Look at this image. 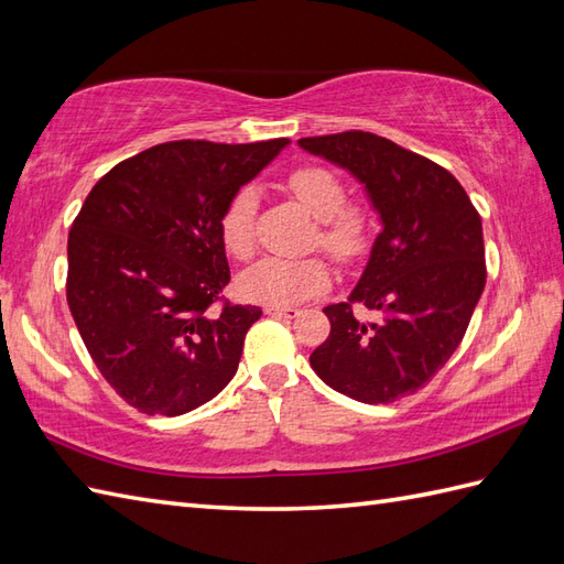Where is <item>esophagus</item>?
Here are the masks:
<instances>
[{
  "label": "esophagus",
  "mask_w": 564,
  "mask_h": 564,
  "mask_svg": "<svg viewBox=\"0 0 564 564\" xmlns=\"http://www.w3.org/2000/svg\"><path fill=\"white\" fill-rule=\"evenodd\" d=\"M265 313L278 315V318H296L301 311L294 308V306H265Z\"/></svg>",
  "instance_id": "obj_1"
}]
</instances>
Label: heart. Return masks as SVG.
I'll list each match as a JSON object with an SVG mask.
<instances>
[{
	"label": "heart",
	"instance_id": "obj_1",
	"mask_svg": "<svg viewBox=\"0 0 564 564\" xmlns=\"http://www.w3.org/2000/svg\"><path fill=\"white\" fill-rule=\"evenodd\" d=\"M284 186L318 219L313 243L333 258L349 263L368 249L370 215L356 203H347V186L323 164H299L284 178ZM256 191L239 188L217 219L219 241L225 251L239 260L256 249ZM239 294L265 306H294L329 286L327 263L318 256L278 258L268 256L239 274Z\"/></svg>",
	"mask_w": 564,
	"mask_h": 564
}]
</instances>
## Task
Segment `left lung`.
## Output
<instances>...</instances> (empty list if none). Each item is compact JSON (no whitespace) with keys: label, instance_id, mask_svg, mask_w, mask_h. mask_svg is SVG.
I'll return each mask as SVG.
<instances>
[{"label":"left lung","instance_id":"8db88e82","mask_svg":"<svg viewBox=\"0 0 564 564\" xmlns=\"http://www.w3.org/2000/svg\"><path fill=\"white\" fill-rule=\"evenodd\" d=\"M299 145L349 170L382 219L356 290L323 308L329 335L311 366L356 402L390 404L421 390L469 327L486 286L480 215L445 167L382 135L341 131ZM359 305L377 321L364 322Z\"/></svg>","mask_w":564,"mask_h":564}]
</instances>
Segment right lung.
<instances>
[{"label": "right lung", "mask_w": 564, "mask_h": 564, "mask_svg": "<svg viewBox=\"0 0 564 564\" xmlns=\"http://www.w3.org/2000/svg\"><path fill=\"white\" fill-rule=\"evenodd\" d=\"M286 143L153 145L109 170L76 215L68 308L102 378L143 414L182 416L235 378L263 311L223 296L217 219Z\"/></svg>", "instance_id": "right-lung-1"}]
</instances>
